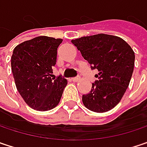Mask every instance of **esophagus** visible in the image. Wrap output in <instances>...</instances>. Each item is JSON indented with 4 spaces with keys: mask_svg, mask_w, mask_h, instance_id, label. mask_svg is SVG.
Here are the masks:
<instances>
[{
    "mask_svg": "<svg viewBox=\"0 0 147 147\" xmlns=\"http://www.w3.org/2000/svg\"><path fill=\"white\" fill-rule=\"evenodd\" d=\"M79 80H80V78H79L78 76H77V77H72V78H71V81L74 82H78Z\"/></svg>",
    "mask_w": 147,
    "mask_h": 147,
    "instance_id": "obj_1",
    "label": "esophagus"
}]
</instances>
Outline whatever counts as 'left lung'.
I'll use <instances>...</instances> for the list:
<instances>
[{
  "mask_svg": "<svg viewBox=\"0 0 147 147\" xmlns=\"http://www.w3.org/2000/svg\"><path fill=\"white\" fill-rule=\"evenodd\" d=\"M82 57L97 69L98 78L89 93L82 95L84 106L103 113L113 109L123 98L129 84L135 65V53L119 37L99 34L72 39Z\"/></svg>",
  "mask_w": 147,
  "mask_h": 147,
  "instance_id": "1",
  "label": "left lung"
}]
</instances>
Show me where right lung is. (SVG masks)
<instances>
[{
  "label": "right lung",
  "mask_w": 147,
  "mask_h": 147,
  "mask_svg": "<svg viewBox=\"0 0 147 147\" xmlns=\"http://www.w3.org/2000/svg\"><path fill=\"white\" fill-rule=\"evenodd\" d=\"M61 38L39 36L15 47L11 71L16 87L25 102L38 111H48L60 102L67 84L61 76L53 77L57 49Z\"/></svg>",
  "instance_id": "1"
}]
</instances>
